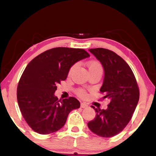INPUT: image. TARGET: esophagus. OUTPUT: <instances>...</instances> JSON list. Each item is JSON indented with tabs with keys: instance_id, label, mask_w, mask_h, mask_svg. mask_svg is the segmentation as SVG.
Instances as JSON below:
<instances>
[{
	"instance_id": "esophagus-1",
	"label": "esophagus",
	"mask_w": 156,
	"mask_h": 156,
	"mask_svg": "<svg viewBox=\"0 0 156 156\" xmlns=\"http://www.w3.org/2000/svg\"><path fill=\"white\" fill-rule=\"evenodd\" d=\"M88 107V105L87 104H86L85 102H81V108H87Z\"/></svg>"
}]
</instances>
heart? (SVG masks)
I'll list each match as a JSON object with an SVG mask.
<instances>
[{
  "instance_id": "heart-1",
  "label": "heart",
  "mask_w": 156,
  "mask_h": 156,
  "mask_svg": "<svg viewBox=\"0 0 156 156\" xmlns=\"http://www.w3.org/2000/svg\"><path fill=\"white\" fill-rule=\"evenodd\" d=\"M76 66H77V65L75 64L71 67V68L70 70V73H71L72 72L75 70ZM88 71L93 70H100L102 71V66L100 65L99 62L93 61H90L88 63ZM77 94L81 97H84L86 95V93L84 92V90H78Z\"/></svg>"
}]
</instances>
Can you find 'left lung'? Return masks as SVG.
Returning <instances> with one entry per match:
<instances>
[{
    "label": "left lung",
    "instance_id": "obj_1",
    "mask_svg": "<svg viewBox=\"0 0 156 156\" xmlns=\"http://www.w3.org/2000/svg\"><path fill=\"white\" fill-rule=\"evenodd\" d=\"M104 68V80L100 92L110 102L106 109L91 106L95 118L88 123L93 133L111 137L126 128L133 116L140 98L135 76L128 64L111 50L104 48L88 49Z\"/></svg>",
    "mask_w": 156,
    "mask_h": 156
}]
</instances>
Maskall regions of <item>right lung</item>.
<instances>
[{
  "instance_id": "add662e5",
  "label": "right lung",
  "mask_w": 156,
  "mask_h": 156,
  "mask_svg": "<svg viewBox=\"0 0 156 156\" xmlns=\"http://www.w3.org/2000/svg\"><path fill=\"white\" fill-rule=\"evenodd\" d=\"M82 49L56 47L33 58L21 75L17 86V101L26 123L33 130L47 135L60 130L68 114L80 107L75 98L58 100L56 85L66 80L72 66L89 57Z\"/></svg>"
}]
</instances>
